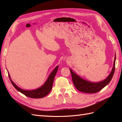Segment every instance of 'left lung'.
<instances>
[{"instance_id":"obj_1","label":"left lung","mask_w":122,"mask_h":122,"mask_svg":"<svg viewBox=\"0 0 122 122\" xmlns=\"http://www.w3.org/2000/svg\"><path fill=\"white\" fill-rule=\"evenodd\" d=\"M116 60V54L115 55L114 61L113 66L111 73L105 80L98 82H92L83 79L79 75L70 69V70L72 81L73 82L75 87L79 91L86 93H95L99 92L102 89L109 83L112 80L115 71V66Z\"/></svg>"}]
</instances>
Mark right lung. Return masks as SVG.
I'll return each mask as SVG.
<instances>
[{"label": "right lung", "mask_w": 122, "mask_h": 122, "mask_svg": "<svg viewBox=\"0 0 122 122\" xmlns=\"http://www.w3.org/2000/svg\"><path fill=\"white\" fill-rule=\"evenodd\" d=\"M58 68L59 66H56L55 69L52 71L50 74L49 75V76H48L46 81L42 86L38 88L37 89L32 90H25L21 89V88L19 87H18L11 80L9 72H8V73L9 79L10 80V81H11L12 84L17 91H18L20 92H21L23 94L26 96V97H29L33 98H40L46 97V96L51 91L52 87L54 77H55L56 72L58 71Z\"/></svg>", "instance_id": "1"}]
</instances>
